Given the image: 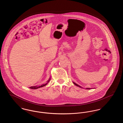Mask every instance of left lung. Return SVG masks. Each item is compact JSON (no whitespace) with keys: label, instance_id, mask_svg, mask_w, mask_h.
I'll return each mask as SVG.
<instances>
[{"label":"left lung","instance_id":"obj_1","mask_svg":"<svg viewBox=\"0 0 123 123\" xmlns=\"http://www.w3.org/2000/svg\"><path fill=\"white\" fill-rule=\"evenodd\" d=\"M73 83L76 85V86H77V87H80V88H82V87H81V86H80V85H79L78 84H76V83L75 82H73ZM86 89H93V88H86Z\"/></svg>","mask_w":123,"mask_h":123}]
</instances>
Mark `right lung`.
<instances>
[{"label":"right lung","instance_id":"1","mask_svg":"<svg viewBox=\"0 0 123 123\" xmlns=\"http://www.w3.org/2000/svg\"><path fill=\"white\" fill-rule=\"evenodd\" d=\"M51 80V76L50 77V78H49V79L47 80V83H44V84H42L41 85H39V86H32V87H29L31 89H37L38 88H41L42 87H44L45 86H46L47 85V84L49 82V81H50Z\"/></svg>","mask_w":123,"mask_h":123}]
</instances>
